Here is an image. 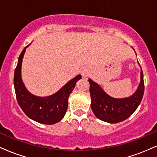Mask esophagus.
Masks as SVG:
<instances>
[{
	"label": "esophagus",
	"mask_w": 157,
	"mask_h": 157,
	"mask_svg": "<svg viewBox=\"0 0 157 157\" xmlns=\"http://www.w3.org/2000/svg\"><path fill=\"white\" fill-rule=\"evenodd\" d=\"M89 75V69L87 68H85L82 71V75L83 77H87Z\"/></svg>",
	"instance_id": "34e87169"
}]
</instances>
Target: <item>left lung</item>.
I'll list each match as a JSON object with an SVG mask.
<instances>
[{"mask_svg":"<svg viewBox=\"0 0 157 157\" xmlns=\"http://www.w3.org/2000/svg\"><path fill=\"white\" fill-rule=\"evenodd\" d=\"M132 48L134 49V48ZM138 64L141 69L140 82L135 92L129 97L124 98L111 97L100 85L91 78L89 79L91 100V107L93 113L99 120L109 123H117L128 118L137 109L144 94L143 73L139 62Z\"/></svg>","mask_w":157,"mask_h":157,"instance_id":"obj_1","label":"left lung"}]
</instances>
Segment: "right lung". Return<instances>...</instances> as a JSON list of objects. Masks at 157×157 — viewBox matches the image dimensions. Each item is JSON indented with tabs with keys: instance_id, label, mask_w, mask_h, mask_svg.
<instances>
[{
	"instance_id": "1",
	"label": "right lung",
	"mask_w": 157,
	"mask_h": 157,
	"mask_svg": "<svg viewBox=\"0 0 157 157\" xmlns=\"http://www.w3.org/2000/svg\"><path fill=\"white\" fill-rule=\"evenodd\" d=\"M31 44L23 48L15 70L14 86L16 97L20 107L31 120L45 125H53L64 117L68 109V97L75 89L76 82L82 78V76L77 75L57 92L49 96L39 97L30 93L23 82L21 67L23 56Z\"/></svg>"
}]
</instances>
